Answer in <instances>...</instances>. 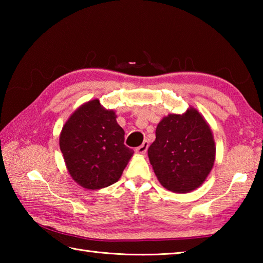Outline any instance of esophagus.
I'll return each mask as SVG.
<instances>
[{
	"mask_svg": "<svg viewBox=\"0 0 263 263\" xmlns=\"http://www.w3.org/2000/svg\"><path fill=\"white\" fill-rule=\"evenodd\" d=\"M148 147H149V142L148 141H143V143L141 144V146H139V147L136 148V153H138V154H146Z\"/></svg>",
	"mask_w": 263,
	"mask_h": 263,
	"instance_id": "34e87169",
	"label": "esophagus"
}]
</instances>
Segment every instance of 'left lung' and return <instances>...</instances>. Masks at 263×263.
I'll list each match as a JSON object with an SVG mask.
<instances>
[{
    "instance_id": "8db88e82",
    "label": "left lung",
    "mask_w": 263,
    "mask_h": 263,
    "mask_svg": "<svg viewBox=\"0 0 263 263\" xmlns=\"http://www.w3.org/2000/svg\"><path fill=\"white\" fill-rule=\"evenodd\" d=\"M216 147L210 126L199 111L168 114L156 128L148 149L150 164L159 183L175 193L198 189L215 163Z\"/></svg>"
}]
</instances>
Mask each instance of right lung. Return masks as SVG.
<instances>
[{
    "mask_svg": "<svg viewBox=\"0 0 263 263\" xmlns=\"http://www.w3.org/2000/svg\"><path fill=\"white\" fill-rule=\"evenodd\" d=\"M60 149L71 177L88 190L119 181L135 153L124 144L115 111L105 109L98 99L81 105L65 122Z\"/></svg>",
    "mask_w": 263,
    "mask_h": 263,
    "instance_id": "obj_1",
    "label": "right lung"
}]
</instances>
